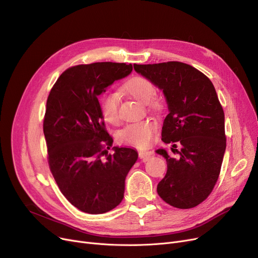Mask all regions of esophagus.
Masks as SVG:
<instances>
[{
  "label": "esophagus",
  "mask_w": 258,
  "mask_h": 258,
  "mask_svg": "<svg viewBox=\"0 0 258 258\" xmlns=\"http://www.w3.org/2000/svg\"><path fill=\"white\" fill-rule=\"evenodd\" d=\"M152 155H153V153L150 152V151H142V152H139V157H140V159H142V160H144V161H146Z\"/></svg>",
  "instance_id": "obj_1"
}]
</instances>
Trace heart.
Listing matches in <instances>:
<instances>
[{"mask_svg": "<svg viewBox=\"0 0 258 258\" xmlns=\"http://www.w3.org/2000/svg\"><path fill=\"white\" fill-rule=\"evenodd\" d=\"M122 90L130 96L142 103H150L153 108L161 106L160 101L152 99L155 94V86L152 81L144 77L135 76L127 79L122 85ZM119 97L115 93L105 94L100 100L101 115L105 122L110 124H117L119 122ZM156 123L153 121H141L130 123L119 133L121 141L137 146H146L152 142Z\"/></svg>", "mask_w": 258, "mask_h": 258, "instance_id": "b5f03b06", "label": "heart"}]
</instances>
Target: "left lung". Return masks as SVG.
<instances>
[{
	"instance_id": "8db88e82",
	"label": "left lung",
	"mask_w": 258,
	"mask_h": 258,
	"mask_svg": "<svg viewBox=\"0 0 258 258\" xmlns=\"http://www.w3.org/2000/svg\"><path fill=\"white\" fill-rule=\"evenodd\" d=\"M134 69L164 94L168 115L163 121L162 141L177 142L180 157L165 148L157 154L166 159L167 171L157 187L167 204L180 209L198 206L218 181L226 151L225 115L210 79L196 68L180 61L134 64Z\"/></svg>"
}]
</instances>
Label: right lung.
Segmentation results:
<instances>
[{"label": "right lung", "mask_w": 258, "mask_h": 258, "mask_svg": "<svg viewBox=\"0 0 258 258\" xmlns=\"http://www.w3.org/2000/svg\"><path fill=\"white\" fill-rule=\"evenodd\" d=\"M133 71L132 63L95 62L66 70L47 100L44 135L51 172L77 209L101 214L124 197L125 178L138 159L131 147L114 146L104 130L98 96ZM106 155L105 158L102 157Z\"/></svg>", "instance_id": "right-lung-1"}]
</instances>
